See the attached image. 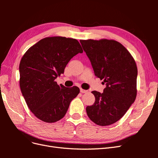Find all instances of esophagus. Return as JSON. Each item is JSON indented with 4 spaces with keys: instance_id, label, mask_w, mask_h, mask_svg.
Wrapping results in <instances>:
<instances>
[{
    "instance_id": "esophagus-1",
    "label": "esophagus",
    "mask_w": 158,
    "mask_h": 158,
    "mask_svg": "<svg viewBox=\"0 0 158 158\" xmlns=\"http://www.w3.org/2000/svg\"><path fill=\"white\" fill-rule=\"evenodd\" d=\"M80 92L82 93V94H84V93H87L88 91L85 90V89H82V88H80Z\"/></svg>"
}]
</instances>
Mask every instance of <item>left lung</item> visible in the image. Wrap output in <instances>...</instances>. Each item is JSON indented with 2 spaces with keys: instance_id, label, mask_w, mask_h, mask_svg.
I'll list each match as a JSON object with an SVG mask.
<instances>
[{
  "instance_id": "1",
  "label": "left lung",
  "mask_w": 158,
  "mask_h": 158,
  "mask_svg": "<svg viewBox=\"0 0 158 158\" xmlns=\"http://www.w3.org/2000/svg\"><path fill=\"white\" fill-rule=\"evenodd\" d=\"M91 62L94 74L103 80V93L93 91L95 100L87 106L91 121L99 126H107L123 117L136 97L137 66L130 52L114 40H80Z\"/></svg>"
}]
</instances>
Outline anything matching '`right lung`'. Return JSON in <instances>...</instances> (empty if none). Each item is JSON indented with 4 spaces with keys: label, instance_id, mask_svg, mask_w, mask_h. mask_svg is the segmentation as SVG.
<instances>
[{
    "label": "right lung",
    "instance_id": "add662e5",
    "mask_svg": "<svg viewBox=\"0 0 158 158\" xmlns=\"http://www.w3.org/2000/svg\"><path fill=\"white\" fill-rule=\"evenodd\" d=\"M79 52L83 50L77 40L56 36L41 40L22 56L19 66L21 92L30 111L41 121L60 120L80 93L78 87L66 88L55 81Z\"/></svg>",
    "mask_w": 158,
    "mask_h": 158
}]
</instances>
